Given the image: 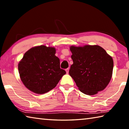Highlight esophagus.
<instances>
[{"mask_svg": "<svg viewBox=\"0 0 129 129\" xmlns=\"http://www.w3.org/2000/svg\"><path fill=\"white\" fill-rule=\"evenodd\" d=\"M65 71H66V72H67V74H68V73H69V68H67V69H65Z\"/></svg>", "mask_w": 129, "mask_h": 129, "instance_id": "34e87169", "label": "esophagus"}]
</instances>
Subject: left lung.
<instances>
[{
  "label": "left lung",
  "mask_w": 129,
  "mask_h": 129,
  "mask_svg": "<svg viewBox=\"0 0 129 129\" xmlns=\"http://www.w3.org/2000/svg\"><path fill=\"white\" fill-rule=\"evenodd\" d=\"M70 49L73 64L69 73L79 90L89 95L103 90L112 78V57L99 45L71 46Z\"/></svg>",
  "instance_id": "left-lung-1"
}]
</instances>
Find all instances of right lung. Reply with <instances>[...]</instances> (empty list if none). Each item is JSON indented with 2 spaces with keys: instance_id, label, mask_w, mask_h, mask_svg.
Here are the masks:
<instances>
[{
  "instance_id": "1",
  "label": "right lung",
  "mask_w": 129,
  "mask_h": 129,
  "mask_svg": "<svg viewBox=\"0 0 129 129\" xmlns=\"http://www.w3.org/2000/svg\"><path fill=\"white\" fill-rule=\"evenodd\" d=\"M54 48L35 47L25 52L18 65L21 81L27 88L37 94H44L56 86L66 73L60 68V60Z\"/></svg>"
}]
</instances>
